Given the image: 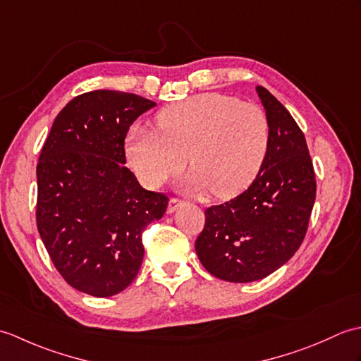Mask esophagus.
I'll use <instances>...</instances> for the list:
<instances>
[{
    "instance_id": "esophagus-1",
    "label": "esophagus",
    "mask_w": 361,
    "mask_h": 361,
    "mask_svg": "<svg viewBox=\"0 0 361 361\" xmlns=\"http://www.w3.org/2000/svg\"><path fill=\"white\" fill-rule=\"evenodd\" d=\"M181 204H183L181 200H176V198H172V200L169 202V204H167V214H173L176 209L180 208Z\"/></svg>"
}]
</instances>
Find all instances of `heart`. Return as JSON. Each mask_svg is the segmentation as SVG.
Instances as JSON below:
<instances>
[{
	"mask_svg": "<svg viewBox=\"0 0 361 361\" xmlns=\"http://www.w3.org/2000/svg\"><path fill=\"white\" fill-rule=\"evenodd\" d=\"M158 130L133 127L126 140L127 163L147 188H159L194 167L183 188L189 192L234 197L247 189L262 167L270 126L256 105L219 93L176 102L157 116Z\"/></svg>",
	"mask_w": 361,
	"mask_h": 361,
	"instance_id": "obj_1",
	"label": "heart"
}]
</instances>
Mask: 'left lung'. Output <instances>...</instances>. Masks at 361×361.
<instances>
[{
	"instance_id": "8db88e82",
	"label": "left lung",
	"mask_w": 361,
	"mask_h": 361,
	"mask_svg": "<svg viewBox=\"0 0 361 361\" xmlns=\"http://www.w3.org/2000/svg\"><path fill=\"white\" fill-rule=\"evenodd\" d=\"M256 93L270 126V145L251 186L204 211L195 251L212 276L252 282L278 270L301 247L317 195L304 133L288 110L264 87Z\"/></svg>"
}]
</instances>
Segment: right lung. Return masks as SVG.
<instances>
[{
  "label": "right lung",
  "mask_w": 361,
  "mask_h": 361,
  "mask_svg": "<svg viewBox=\"0 0 361 361\" xmlns=\"http://www.w3.org/2000/svg\"><path fill=\"white\" fill-rule=\"evenodd\" d=\"M157 104L96 90L57 114L37 164V228L57 271L75 290L106 298L140 271L142 231L169 198L145 190L126 164L130 126Z\"/></svg>",
  "instance_id": "1"
}]
</instances>
